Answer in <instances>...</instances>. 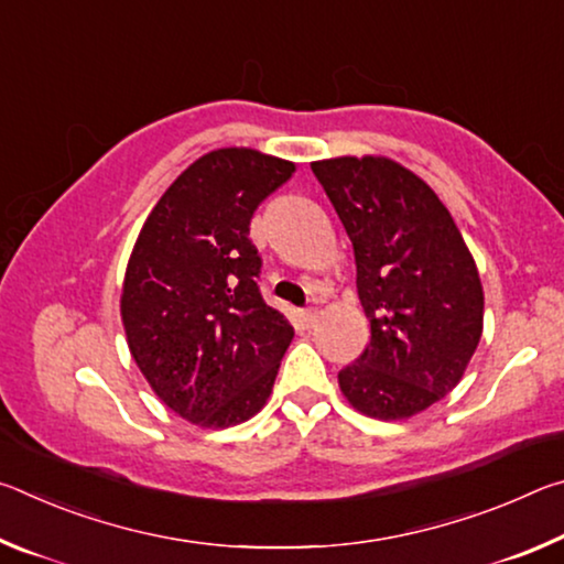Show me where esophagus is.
Returning <instances> with one entry per match:
<instances>
[{
    "instance_id": "obj_1",
    "label": "esophagus",
    "mask_w": 564,
    "mask_h": 564,
    "mask_svg": "<svg viewBox=\"0 0 564 564\" xmlns=\"http://www.w3.org/2000/svg\"><path fill=\"white\" fill-rule=\"evenodd\" d=\"M301 318H303L305 326H311V323L318 318V311L316 308H305V311H301Z\"/></svg>"
}]
</instances>
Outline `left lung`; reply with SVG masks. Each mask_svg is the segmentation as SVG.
<instances>
[{"instance_id":"1","label":"left lung","mask_w":564,"mask_h":564,"mask_svg":"<svg viewBox=\"0 0 564 564\" xmlns=\"http://www.w3.org/2000/svg\"><path fill=\"white\" fill-rule=\"evenodd\" d=\"M356 256L370 343L338 373L362 415L403 420L451 393L482 336V285L453 216L383 156L313 161Z\"/></svg>"}]
</instances>
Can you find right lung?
<instances>
[{
    "label": "right lung",
    "instance_id": "add662e5",
    "mask_svg": "<svg viewBox=\"0 0 564 564\" xmlns=\"http://www.w3.org/2000/svg\"><path fill=\"white\" fill-rule=\"evenodd\" d=\"M293 171L253 149L212 151L166 188L133 246L121 293L129 350L188 423H243L271 395L293 326L263 301L248 234Z\"/></svg>",
    "mask_w": 564,
    "mask_h": 564
}]
</instances>
